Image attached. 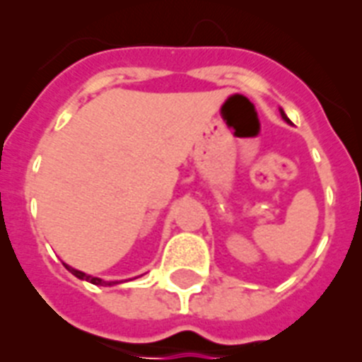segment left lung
Instances as JSON below:
<instances>
[{
    "mask_svg": "<svg viewBox=\"0 0 362 362\" xmlns=\"http://www.w3.org/2000/svg\"><path fill=\"white\" fill-rule=\"evenodd\" d=\"M281 116H283V118H285V119H287V116H285V114H283V112H281Z\"/></svg>",
    "mask_w": 362,
    "mask_h": 362,
    "instance_id": "left-lung-1",
    "label": "left lung"
}]
</instances>
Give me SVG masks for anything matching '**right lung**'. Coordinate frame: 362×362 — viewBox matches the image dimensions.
<instances>
[{
  "mask_svg": "<svg viewBox=\"0 0 362 362\" xmlns=\"http://www.w3.org/2000/svg\"><path fill=\"white\" fill-rule=\"evenodd\" d=\"M69 272L74 273L75 277H79V279H85V281H90L93 285H112V283H116V281H103V279H98V277H93V275H87V273H83V272H77V269H74V267H69L66 266Z\"/></svg>",
  "mask_w": 362,
  "mask_h": 362,
  "instance_id": "obj_1",
  "label": "right lung"
}]
</instances>
